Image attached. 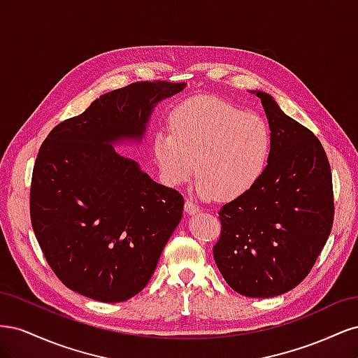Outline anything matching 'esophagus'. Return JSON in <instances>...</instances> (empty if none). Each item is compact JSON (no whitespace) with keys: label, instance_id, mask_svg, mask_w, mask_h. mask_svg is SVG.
Here are the masks:
<instances>
[{"label":"esophagus","instance_id":"esophagus-1","mask_svg":"<svg viewBox=\"0 0 358 358\" xmlns=\"http://www.w3.org/2000/svg\"><path fill=\"white\" fill-rule=\"evenodd\" d=\"M199 210H200V208L192 200H187L185 201V212L188 215H194V213H197Z\"/></svg>","mask_w":358,"mask_h":358}]
</instances>
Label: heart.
I'll return each instance as SVG.
<instances>
[{
  "label": "heart",
  "instance_id": "obj_1",
  "mask_svg": "<svg viewBox=\"0 0 358 358\" xmlns=\"http://www.w3.org/2000/svg\"><path fill=\"white\" fill-rule=\"evenodd\" d=\"M171 133L154 138V158L169 185H180L196 171L204 199H236L263 175L272 133L262 116L248 115L215 96H199L171 115Z\"/></svg>",
  "mask_w": 358,
  "mask_h": 358
}]
</instances>
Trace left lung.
I'll return each instance as SVG.
<instances>
[{
    "label": "left lung",
    "mask_w": 358,
    "mask_h": 358,
    "mask_svg": "<svg viewBox=\"0 0 358 358\" xmlns=\"http://www.w3.org/2000/svg\"><path fill=\"white\" fill-rule=\"evenodd\" d=\"M264 107L272 150L263 175L218 212L213 258L225 282L246 297H275L308 276L334 216L331 170L320 140L287 116L272 95Z\"/></svg>",
    "instance_id": "8db88e82"
}]
</instances>
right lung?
Returning <instances> with one entry per match:
<instances>
[{"label": "right lung", "mask_w": 358, "mask_h": 358, "mask_svg": "<svg viewBox=\"0 0 358 358\" xmlns=\"http://www.w3.org/2000/svg\"><path fill=\"white\" fill-rule=\"evenodd\" d=\"M185 83L136 82L52 129L32 170L29 212L61 282L92 300L138 294L182 220L183 197L115 145L142 142L154 107Z\"/></svg>", "instance_id": "obj_1"}]
</instances>
